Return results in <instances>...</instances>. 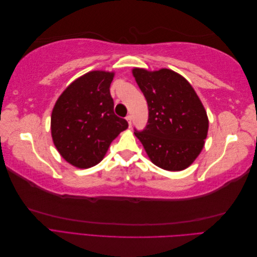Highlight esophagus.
<instances>
[{"label": "esophagus", "mask_w": 257, "mask_h": 257, "mask_svg": "<svg viewBox=\"0 0 257 257\" xmlns=\"http://www.w3.org/2000/svg\"><path fill=\"white\" fill-rule=\"evenodd\" d=\"M125 119H126V121H127V123H128V126L131 127V126H132V116H131V115H127Z\"/></svg>", "instance_id": "obj_1"}]
</instances>
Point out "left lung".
Instances as JSON below:
<instances>
[{
	"instance_id": "obj_1",
	"label": "left lung",
	"mask_w": 257,
	"mask_h": 257,
	"mask_svg": "<svg viewBox=\"0 0 257 257\" xmlns=\"http://www.w3.org/2000/svg\"><path fill=\"white\" fill-rule=\"evenodd\" d=\"M133 75L149 109L146 127L135 130V136L154 165L170 172L188 168L203 150L209 127L195 90L172 69L134 68Z\"/></svg>"
}]
</instances>
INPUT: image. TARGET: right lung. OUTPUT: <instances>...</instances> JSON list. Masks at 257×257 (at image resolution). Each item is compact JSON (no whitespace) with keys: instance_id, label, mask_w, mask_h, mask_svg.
<instances>
[{"instance_id":"obj_1","label":"right lung","mask_w":257,"mask_h":257,"mask_svg":"<svg viewBox=\"0 0 257 257\" xmlns=\"http://www.w3.org/2000/svg\"><path fill=\"white\" fill-rule=\"evenodd\" d=\"M114 73L93 71L73 81L51 113V136L69 164L89 168L103 160L113 139L128 124L113 112L110 83Z\"/></svg>"}]
</instances>
